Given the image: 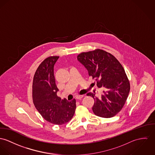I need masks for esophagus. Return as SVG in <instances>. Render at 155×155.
<instances>
[{
    "label": "esophagus",
    "instance_id": "obj_1",
    "mask_svg": "<svg viewBox=\"0 0 155 155\" xmlns=\"http://www.w3.org/2000/svg\"><path fill=\"white\" fill-rule=\"evenodd\" d=\"M84 95H77L76 97H75V98L76 99H77V100H81L83 97Z\"/></svg>",
    "mask_w": 155,
    "mask_h": 155
}]
</instances>
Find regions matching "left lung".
<instances>
[{
	"label": "left lung",
	"instance_id": "1",
	"mask_svg": "<svg viewBox=\"0 0 155 155\" xmlns=\"http://www.w3.org/2000/svg\"><path fill=\"white\" fill-rule=\"evenodd\" d=\"M77 60L102 88L103 94L97 97L91 92L87 94L94 100L92 110L96 116L110 118L116 116L125 104L130 91V83L125 71L113 55L101 49L83 52Z\"/></svg>",
	"mask_w": 155,
	"mask_h": 155
}]
</instances>
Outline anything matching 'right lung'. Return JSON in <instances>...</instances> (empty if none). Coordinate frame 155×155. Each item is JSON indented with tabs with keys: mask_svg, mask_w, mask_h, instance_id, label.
<instances>
[{
	"mask_svg": "<svg viewBox=\"0 0 155 155\" xmlns=\"http://www.w3.org/2000/svg\"><path fill=\"white\" fill-rule=\"evenodd\" d=\"M59 57H51L38 67L34 77L32 98L36 108L48 122L61 125L71 120L76 108V101L61 100L55 83L54 65Z\"/></svg>",
	"mask_w": 155,
	"mask_h": 155,
	"instance_id": "1",
	"label": "right lung"
}]
</instances>
